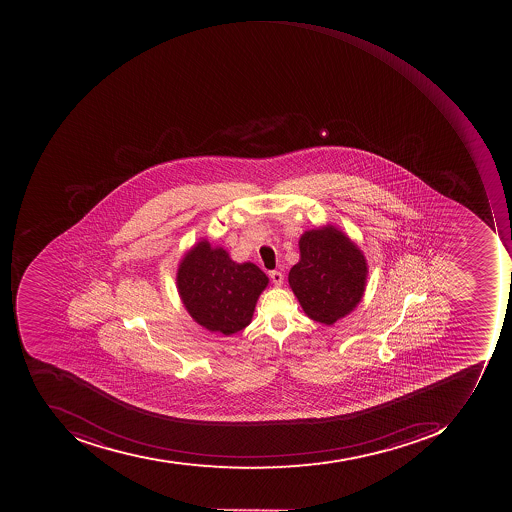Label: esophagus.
<instances>
[{"label": "esophagus", "mask_w": 512, "mask_h": 512, "mask_svg": "<svg viewBox=\"0 0 512 512\" xmlns=\"http://www.w3.org/2000/svg\"><path fill=\"white\" fill-rule=\"evenodd\" d=\"M269 277H271L272 283H274L275 286H281V284H283V274H281L280 271L269 272Z\"/></svg>", "instance_id": "esophagus-1"}]
</instances>
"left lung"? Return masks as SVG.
<instances>
[{
	"label": "left lung",
	"instance_id": "obj_1",
	"mask_svg": "<svg viewBox=\"0 0 512 512\" xmlns=\"http://www.w3.org/2000/svg\"><path fill=\"white\" fill-rule=\"evenodd\" d=\"M298 246L300 261L289 272V284L304 314L331 326L354 311L365 294V255L331 224L304 232Z\"/></svg>",
	"mask_w": 512,
	"mask_h": 512
}]
</instances>
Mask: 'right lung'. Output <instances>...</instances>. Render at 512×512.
I'll return each instance as SVG.
<instances>
[{
  "label": "right lung",
  "mask_w": 512,
  "mask_h": 512,
  "mask_svg": "<svg viewBox=\"0 0 512 512\" xmlns=\"http://www.w3.org/2000/svg\"><path fill=\"white\" fill-rule=\"evenodd\" d=\"M269 278L254 263H235L223 248L201 240L184 254L177 288L191 317L211 332L232 335L252 321Z\"/></svg>",
  "instance_id": "add662e5"
}]
</instances>
